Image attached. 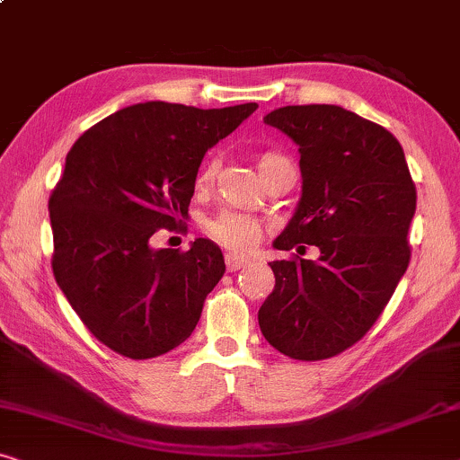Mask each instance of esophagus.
<instances>
[{"label": "esophagus", "mask_w": 460, "mask_h": 460, "mask_svg": "<svg viewBox=\"0 0 460 460\" xmlns=\"http://www.w3.org/2000/svg\"><path fill=\"white\" fill-rule=\"evenodd\" d=\"M245 264H248V258H243V256H239V254H231V252H229V254L225 256V267H227L229 273L245 267Z\"/></svg>", "instance_id": "esophagus-1"}]
</instances>
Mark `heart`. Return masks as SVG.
<instances>
[{
  "instance_id": "obj_1",
  "label": "heart",
  "mask_w": 460,
  "mask_h": 460,
  "mask_svg": "<svg viewBox=\"0 0 460 460\" xmlns=\"http://www.w3.org/2000/svg\"><path fill=\"white\" fill-rule=\"evenodd\" d=\"M279 160H283V156H279V154H273V152L262 154V156L258 158L261 172L267 171V168L273 166L275 163H279ZM217 172H218V160L212 158L202 166V171L198 174L196 179L198 190L199 191L210 190L217 179ZM206 229H208L210 237L215 239L217 243H221L223 248L235 250V252L254 248V245L261 242L262 231H264L262 223L258 221V218L250 215H237V212H221V215H217L215 218H210V221L206 223Z\"/></svg>"
}]
</instances>
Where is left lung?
Segmentation results:
<instances>
[{
  "instance_id": "8db88e82",
  "label": "left lung",
  "mask_w": 460,
  "mask_h": 460,
  "mask_svg": "<svg viewBox=\"0 0 460 460\" xmlns=\"http://www.w3.org/2000/svg\"><path fill=\"white\" fill-rule=\"evenodd\" d=\"M264 122L296 141L302 171L300 204L273 245L321 256L269 262L275 289L258 325L289 358H332L365 338L402 279L417 190L398 139L350 110L286 106Z\"/></svg>"
}]
</instances>
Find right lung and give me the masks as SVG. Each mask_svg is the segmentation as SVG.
I'll use <instances>...</instances> for the list:
<instances>
[{
	"mask_svg": "<svg viewBox=\"0 0 460 460\" xmlns=\"http://www.w3.org/2000/svg\"><path fill=\"white\" fill-rule=\"evenodd\" d=\"M258 103L202 110L146 102L87 128L49 196L51 269L95 340L133 360L190 338L225 273L223 252L199 237L190 250H154L160 229H181L208 147Z\"/></svg>",
	"mask_w": 460,
	"mask_h": 460,
	"instance_id": "right-lung-1",
	"label": "right lung"
}]
</instances>
